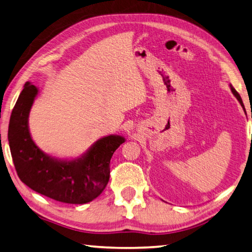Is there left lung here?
Returning a JSON list of instances; mask_svg holds the SVG:
<instances>
[{
	"label": "left lung",
	"mask_w": 252,
	"mask_h": 252,
	"mask_svg": "<svg viewBox=\"0 0 252 252\" xmlns=\"http://www.w3.org/2000/svg\"><path fill=\"white\" fill-rule=\"evenodd\" d=\"M230 88H231V92H233V94H234V95H235V97L237 98L238 101L240 102V105L243 106V108H244V109H245V107H244V103H243V100H241V98H240V96H239V94H238L237 92H236V90H235L234 87H231V86H230Z\"/></svg>",
	"instance_id": "1"
}]
</instances>
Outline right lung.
Wrapping results in <instances>:
<instances>
[{
	"mask_svg": "<svg viewBox=\"0 0 252 252\" xmlns=\"http://www.w3.org/2000/svg\"><path fill=\"white\" fill-rule=\"evenodd\" d=\"M37 94L36 86L25 84L9 119L8 143L19 179L38 193L63 203L93 201L105 190L110 176V159L125 137H102L82 158L53 159L38 149L28 130V115Z\"/></svg>",
	"mask_w": 252,
	"mask_h": 252,
	"instance_id": "right-lung-1",
	"label": "right lung"
}]
</instances>
